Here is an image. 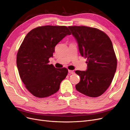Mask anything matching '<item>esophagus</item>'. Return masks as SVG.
<instances>
[{"label": "esophagus", "instance_id": "1", "mask_svg": "<svg viewBox=\"0 0 130 130\" xmlns=\"http://www.w3.org/2000/svg\"><path fill=\"white\" fill-rule=\"evenodd\" d=\"M69 73H71V74H74V71H72V70H69Z\"/></svg>", "mask_w": 130, "mask_h": 130}]
</instances>
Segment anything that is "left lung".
<instances>
[{"label":"left lung","mask_w":130,"mask_h":130,"mask_svg":"<svg viewBox=\"0 0 130 130\" xmlns=\"http://www.w3.org/2000/svg\"><path fill=\"white\" fill-rule=\"evenodd\" d=\"M68 27L76 39L81 56L87 58V70L75 71L80 77L75 88L87 96L99 97L109 88L116 71L117 58L111 40L97 28Z\"/></svg>","instance_id":"obj_1"}]
</instances>
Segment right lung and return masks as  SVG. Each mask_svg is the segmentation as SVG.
<instances>
[{
    "mask_svg": "<svg viewBox=\"0 0 130 130\" xmlns=\"http://www.w3.org/2000/svg\"><path fill=\"white\" fill-rule=\"evenodd\" d=\"M71 33L66 26H38L27 34L19 49L16 64L25 88L38 98L57 92L68 73L66 68L56 69L49 64L55 47Z\"/></svg>",
    "mask_w": 130,
    "mask_h": 130,
    "instance_id": "obj_1",
    "label": "right lung"
}]
</instances>
